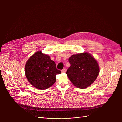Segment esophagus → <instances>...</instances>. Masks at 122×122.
Listing matches in <instances>:
<instances>
[{
	"mask_svg": "<svg viewBox=\"0 0 122 122\" xmlns=\"http://www.w3.org/2000/svg\"><path fill=\"white\" fill-rule=\"evenodd\" d=\"M66 71L65 69H63L62 70H61V72L62 73H65Z\"/></svg>",
	"mask_w": 122,
	"mask_h": 122,
	"instance_id": "esophagus-1",
	"label": "esophagus"
}]
</instances>
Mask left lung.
<instances>
[{
  "label": "left lung",
  "mask_w": 122,
  "mask_h": 122,
  "mask_svg": "<svg viewBox=\"0 0 122 122\" xmlns=\"http://www.w3.org/2000/svg\"><path fill=\"white\" fill-rule=\"evenodd\" d=\"M68 61L71 66L67 69L66 74L77 88L88 87L95 81L99 74L97 62L88 53L73 55L69 58Z\"/></svg>",
  "instance_id": "obj_1"
}]
</instances>
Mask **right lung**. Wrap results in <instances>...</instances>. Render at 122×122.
<instances>
[{
    "instance_id": "1",
    "label": "right lung",
    "mask_w": 122,
    "mask_h": 122,
    "mask_svg": "<svg viewBox=\"0 0 122 122\" xmlns=\"http://www.w3.org/2000/svg\"><path fill=\"white\" fill-rule=\"evenodd\" d=\"M61 71L56 68L55 62L41 51L33 54L25 66V74L29 83L40 90L47 89L56 82V75Z\"/></svg>"
}]
</instances>
